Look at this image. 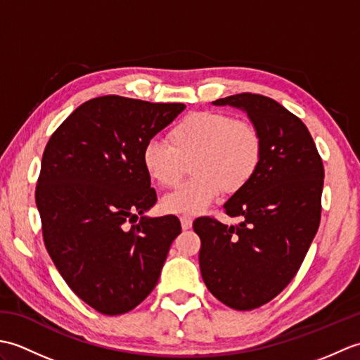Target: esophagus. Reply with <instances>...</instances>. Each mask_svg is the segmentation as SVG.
Wrapping results in <instances>:
<instances>
[{"mask_svg": "<svg viewBox=\"0 0 360 360\" xmlns=\"http://www.w3.org/2000/svg\"><path fill=\"white\" fill-rule=\"evenodd\" d=\"M181 226L182 231H188V229H192L193 226V219L190 217H181Z\"/></svg>", "mask_w": 360, "mask_h": 360, "instance_id": "1", "label": "esophagus"}]
</instances>
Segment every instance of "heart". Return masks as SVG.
I'll return each instance as SVG.
<instances>
[{"label":"heart","mask_w":360,"mask_h":360,"mask_svg":"<svg viewBox=\"0 0 360 360\" xmlns=\"http://www.w3.org/2000/svg\"><path fill=\"white\" fill-rule=\"evenodd\" d=\"M168 143L150 141L142 165L160 187L181 181L186 162L195 176L162 200V209L176 215H200L221 192L238 193L255 178L263 160V136L255 125L223 112H192L168 133Z\"/></svg>","instance_id":"b5f03b06"}]
</instances>
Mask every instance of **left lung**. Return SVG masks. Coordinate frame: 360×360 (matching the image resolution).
<instances>
[{
	"instance_id": "obj_1",
	"label": "left lung",
	"mask_w": 360,
	"mask_h": 360,
	"mask_svg": "<svg viewBox=\"0 0 360 360\" xmlns=\"http://www.w3.org/2000/svg\"><path fill=\"white\" fill-rule=\"evenodd\" d=\"M212 103L246 111L264 143L255 178L224 204L241 223H193L205 286L229 308L249 311L277 297L300 269L320 224L325 170L307 125L278 102L243 93Z\"/></svg>"
}]
</instances>
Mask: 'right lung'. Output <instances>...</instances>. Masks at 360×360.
<instances>
[{"label": "right lung", "mask_w": 360, "mask_h": 360, "mask_svg": "<svg viewBox=\"0 0 360 360\" xmlns=\"http://www.w3.org/2000/svg\"><path fill=\"white\" fill-rule=\"evenodd\" d=\"M184 108L91 98L44 148L35 188L44 246L68 286L105 316L125 314L147 298L181 233L174 215L143 217L158 196L142 150Z\"/></svg>", "instance_id": "add662e5"}]
</instances>
